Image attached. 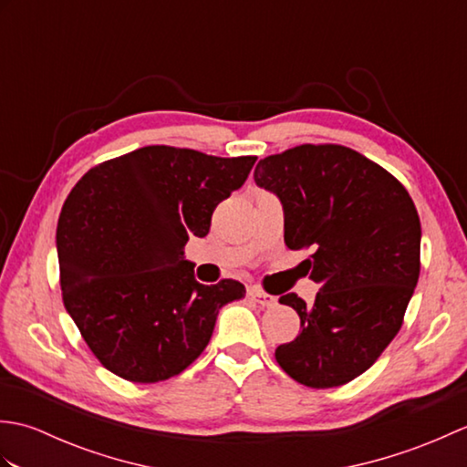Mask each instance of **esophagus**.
Instances as JSON below:
<instances>
[{
	"label": "esophagus",
	"instance_id": "34e87169",
	"mask_svg": "<svg viewBox=\"0 0 467 467\" xmlns=\"http://www.w3.org/2000/svg\"><path fill=\"white\" fill-rule=\"evenodd\" d=\"M246 296H249V301H253L254 305H259V306H275L276 305V296L266 295L259 289H249V295H246Z\"/></svg>",
	"mask_w": 467,
	"mask_h": 467
}]
</instances>
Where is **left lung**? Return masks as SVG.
<instances>
[{
	"mask_svg": "<svg viewBox=\"0 0 467 467\" xmlns=\"http://www.w3.org/2000/svg\"><path fill=\"white\" fill-rule=\"evenodd\" d=\"M254 182L279 196L285 244L313 249V305L283 295L301 333L276 363L315 389L349 383L377 361L403 323L420 279L421 224L410 192L369 158L339 144H303L266 156Z\"/></svg>",
	"mask_w": 467,
	"mask_h": 467,
	"instance_id": "8db88e82",
	"label": "left lung"
}]
</instances>
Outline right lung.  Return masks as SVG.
I'll list each match as a JSON object with an SVG mask.
<instances>
[{
	"instance_id": "add662e5",
	"label": "right lung",
	"mask_w": 467,
	"mask_h": 467,
	"mask_svg": "<svg viewBox=\"0 0 467 467\" xmlns=\"http://www.w3.org/2000/svg\"><path fill=\"white\" fill-rule=\"evenodd\" d=\"M256 156L218 158L144 146L90 168L59 213L56 246L66 311L108 371L134 383L182 373L204 351L218 311L244 285H202L184 259L218 202Z\"/></svg>"
}]
</instances>
